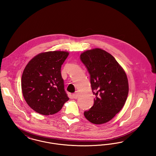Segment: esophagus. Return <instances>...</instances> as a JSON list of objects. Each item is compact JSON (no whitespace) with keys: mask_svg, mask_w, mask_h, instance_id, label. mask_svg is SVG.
<instances>
[{"mask_svg":"<svg viewBox=\"0 0 156 156\" xmlns=\"http://www.w3.org/2000/svg\"><path fill=\"white\" fill-rule=\"evenodd\" d=\"M73 97L75 99H76L78 97V92L76 91L73 94Z\"/></svg>","mask_w":156,"mask_h":156,"instance_id":"obj_1","label":"esophagus"}]
</instances>
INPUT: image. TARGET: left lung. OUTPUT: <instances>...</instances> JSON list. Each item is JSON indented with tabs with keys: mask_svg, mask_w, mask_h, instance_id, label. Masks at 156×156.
<instances>
[{
	"mask_svg": "<svg viewBox=\"0 0 156 156\" xmlns=\"http://www.w3.org/2000/svg\"><path fill=\"white\" fill-rule=\"evenodd\" d=\"M80 59L90 75L95 95L93 106L84 112V116L95 124L107 122L125 104L128 94L127 75L114 56L100 48L85 51Z\"/></svg>",
	"mask_w": 156,
	"mask_h": 156,
	"instance_id": "left-lung-1",
	"label": "left lung"
}]
</instances>
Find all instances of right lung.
<instances>
[{"label": "right lung", "instance_id": "obj_1", "mask_svg": "<svg viewBox=\"0 0 156 156\" xmlns=\"http://www.w3.org/2000/svg\"><path fill=\"white\" fill-rule=\"evenodd\" d=\"M69 53L49 51L33 58L22 73L21 87L29 106L42 115H52L61 110L69 98L65 91L61 66Z\"/></svg>", "mask_w": 156, "mask_h": 156}]
</instances>
